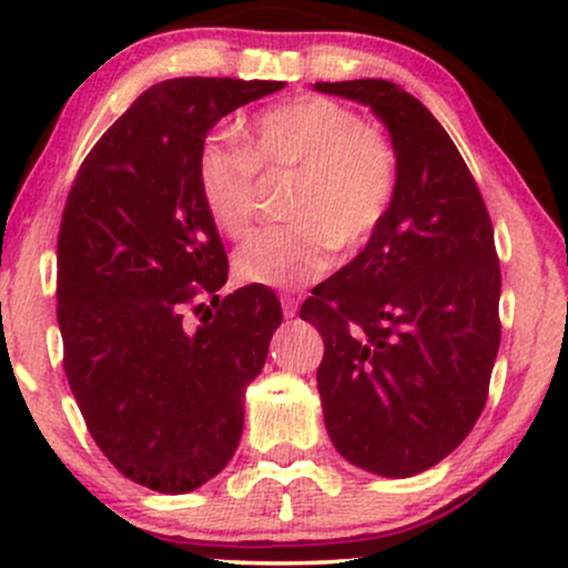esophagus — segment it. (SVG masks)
<instances>
[{"label": "esophagus", "mask_w": 568, "mask_h": 568, "mask_svg": "<svg viewBox=\"0 0 568 568\" xmlns=\"http://www.w3.org/2000/svg\"><path fill=\"white\" fill-rule=\"evenodd\" d=\"M280 304H283V315L285 317L296 315V310H298V298L296 296H283V298H280Z\"/></svg>", "instance_id": "esophagus-1"}]
</instances>
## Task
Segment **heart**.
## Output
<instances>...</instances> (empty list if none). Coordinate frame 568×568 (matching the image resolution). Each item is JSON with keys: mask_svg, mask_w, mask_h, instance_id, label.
<instances>
[{"mask_svg": "<svg viewBox=\"0 0 568 568\" xmlns=\"http://www.w3.org/2000/svg\"><path fill=\"white\" fill-rule=\"evenodd\" d=\"M258 171H296L291 224L247 237L234 253L240 280L270 288H298L328 270L331 251L368 243L393 211L397 194L395 143L355 109L321 95L266 109L247 141L207 135L194 160V184L213 226L226 237L251 230Z\"/></svg>", "mask_w": 568, "mask_h": 568, "instance_id": "heart-1", "label": "heart"}]
</instances>
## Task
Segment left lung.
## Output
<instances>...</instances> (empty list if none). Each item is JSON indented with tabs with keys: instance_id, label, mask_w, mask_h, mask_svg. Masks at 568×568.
Wrapping results in <instances>:
<instances>
[{
	"instance_id": "8db88e82",
	"label": "left lung",
	"mask_w": 568,
	"mask_h": 568,
	"mask_svg": "<svg viewBox=\"0 0 568 568\" xmlns=\"http://www.w3.org/2000/svg\"><path fill=\"white\" fill-rule=\"evenodd\" d=\"M315 88L368 103L400 165L389 216L302 304L325 344V427L352 465L408 478L452 454L486 406L501 336L491 216L452 135L400 84Z\"/></svg>"
}]
</instances>
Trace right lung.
<instances>
[{"instance_id": "right-lung-1", "label": "right lung", "mask_w": 568, "mask_h": 568, "mask_svg": "<svg viewBox=\"0 0 568 568\" xmlns=\"http://www.w3.org/2000/svg\"><path fill=\"white\" fill-rule=\"evenodd\" d=\"M283 88L154 84L90 149L63 207V371L103 456L152 491H194L224 470L245 387L283 321L264 285L219 296L230 262L194 184L197 149L221 116Z\"/></svg>"}]
</instances>
